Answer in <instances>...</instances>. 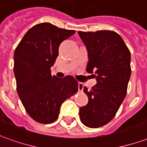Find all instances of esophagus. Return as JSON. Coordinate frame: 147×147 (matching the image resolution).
Masks as SVG:
<instances>
[{
  "mask_svg": "<svg viewBox=\"0 0 147 147\" xmlns=\"http://www.w3.org/2000/svg\"><path fill=\"white\" fill-rule=\"evenodd\" d=\"M78 89H79V91L82 92L83 90V84L82 83H79L78 84Z\"/></svg>",
  "mask_w": 147,
  "mask_h": 147,
  "instance_id": "1",
  "label": "esophagus"
}]
</instances>
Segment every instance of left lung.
Instances as JSON below:
<instances>
[{
	"mask_svg": "<svg viewBox=\"0 0 147 147\" xmlns=\"http://www.w3.org/2000/svg\"><path fill=\"white\" fill-rule=\"evenodd\" d=\"M88 53L86 71L97 84L83 91L88 103L80 109L82 123L88 127L108 123L125 98L131 77V53L122 38L111 30L78 32Z\"/></svg>",
	"mask_w": 147,
	"mask_h": 147,
	"instance_id": "left-lung-1",
	"label": "left lung"
}]
</instances>
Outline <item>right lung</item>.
Segmentation results:
<instances>
[{"label":"right lung","instance_id":"obj_1","mask_svg":"<svg viewBox=\"0 0 147 147\" xmlns=\"http://www.w3.org/2000/svg\"><path fill=\"white\" fill-rule=\"evenodd\" d=\"M75 33L49 23L37 24L25 34L15 50L18 95L27 113L38 123L54 122L62 103L78 91L73 76H52L50 70L61 43Z\"/></svg>","mask_w":147,"mask_h":147}]
</instances>
